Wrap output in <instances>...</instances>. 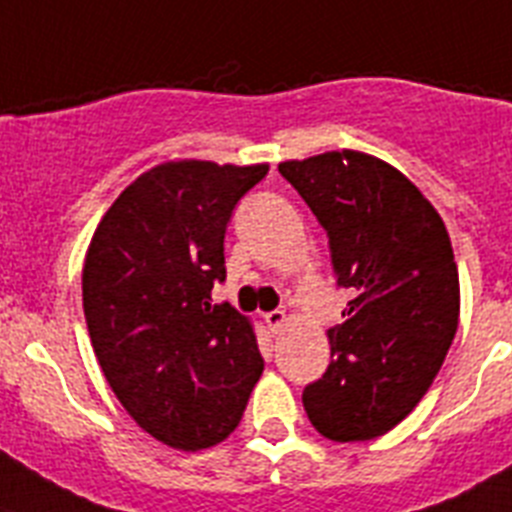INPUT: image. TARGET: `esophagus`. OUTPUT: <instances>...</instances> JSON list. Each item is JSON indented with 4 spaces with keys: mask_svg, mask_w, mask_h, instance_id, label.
<instances>
[{
    "mask_svg": "<svg viewBox=\"0 0 512 512\" xmlns=\"http://www.w3.org/2000/svg\"><path fill=\"white\" fill-rule=\"evenodd\" d=\"M265 322H268L273 333H281V330L286 328V322H289V315H286L283 309H273V312L265 315Z\"/></svg>",
    "mask_w": 512,
    "mask_h": 512,
    "instance_id": "34e87169",
    "label": "esophagus"
}]
</instances>
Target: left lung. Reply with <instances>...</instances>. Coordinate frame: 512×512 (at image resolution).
Listing matches in <instances>:
<instances>
[{
	"instance_id": "1",
	"label": "left lung",
	"mask_w": 512,
	"mask_h": 512,
	"mask_svg": "<svg viewBox=\"0 0 512 512\" xmlns=\"http://www.w3.org/2000/svg\"><path fill=\"white\" fill-rule=\"evenodd\" d=\"M278 171L328 231L338 286L351 291L304 411L328 440H375L414 411L453 343L461 286L448 229L414 182L362 150Z\"/></svg>"
}]
</instances>
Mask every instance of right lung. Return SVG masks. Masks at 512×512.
Segmentation results:
<instances>
[{
  "label": "right lung",
  "mask_w": 512,
  "mask_h": 512,
  "mask_svg": "<svg viewBox=\"0 0 512 512\" xmlns=\"http://www.w3.org/2000/svg\"><path fill=\"white\" fill-rule=\"evenodd\" d=\"M268 163H158L111 203L83 265V309L103 375L127 414L176 450L218 445L263 375L249 317L210 304L223 234Z\"/></svg>",
  "instance_id": "add662e5"
}]
</instances>
